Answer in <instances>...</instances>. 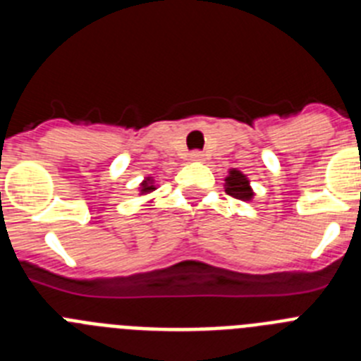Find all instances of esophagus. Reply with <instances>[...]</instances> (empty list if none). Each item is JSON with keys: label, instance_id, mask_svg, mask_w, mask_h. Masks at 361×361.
<instances>
[{"label": "esophagus", "instance_id": "1", "mask_svg": "<svg viewBox=\"0 0 361 361\" xmlns=\"http://www.w3.org/2000/svg\"><path fill=\"white\" fill-rule=\"evenodd\" d=\"M190 161H193V162L204 161V153L202 152H191L190 153Z\"/></svg>", "mask_w": 361, "mask_h": 361}]
</instances>
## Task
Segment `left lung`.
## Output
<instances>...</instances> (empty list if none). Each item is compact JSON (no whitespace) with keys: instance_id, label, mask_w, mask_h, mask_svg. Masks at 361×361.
Listing matches in <instances>:
<instances>
[{"instance_id":"left-lung-1","label":"left lung","mask_w":361,"mask_h":361,"mask_svg":"<svg viewBox=\"0 0 361 361\" xmlns=\"http://www.w3.org/2000/svg\"><path fill=\"white\" fill-rule=\"evenodd\" d=\"M226 184V193L238 200H251L255 197V191L250 184V178L245 177L240 170H231L228 171V177L224 178Z\"/></svg>"}]
</instances>
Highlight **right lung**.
I'll return each mask as SVG.
<instances>
[{
  "instance_id": "right-lung-1",
  "label": "right lung",
  "mask_w": 361,
  "mask_h": 361,
  "mask_svg": "<svg viewBox=\"0 0 361 361\" xmlns=\"http://www.w3.org/2000/svg\"><path fill=\"white\" fill-rule=\"evenodd\" d=\"M157 188H155V183H153L152 177H146L145 180L141 183V188H139V191H141V195H146V193H152V191H155Z\"/></svg>"
}]
</instances>
